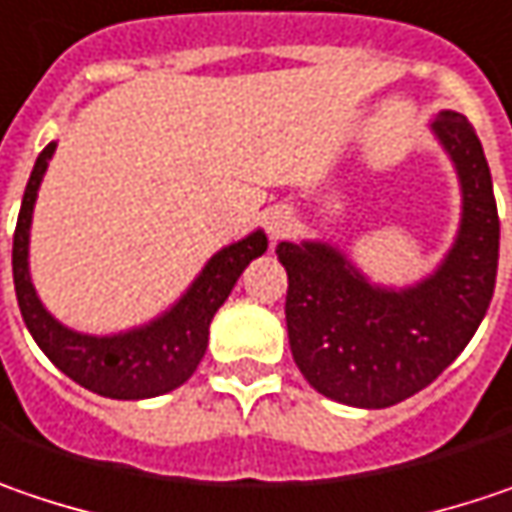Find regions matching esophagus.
Wrapping results in <instances>:
<instances>
[{
    "label": "esophagus",
    "instance_id": "34e87169",
    "mask_svg": "<svg viewBox=\"0 0 512 512\" xmlns=\"http://www.w3.org/2000/svg\"><path fill=\"white\" fill-rule=\"evenodd\" d=\"M266 231L272 234V240H278V237H284L292 231V214L289 211H281V208H275L269 217H266Z\"/></svg>",
    "mask_w": 512,
    "mask_h": 512
}]
</instances>
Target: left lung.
I'll use <instances>...</instances> for the list:
<instances>
[{
    "mask_svg": "<svg viewBox=\"0 0 512 512\" xmlns=\"http://www.w3.org/2000/svg\"><path fill=\"white\" fill-rule=\"evenodd\" d=\"M432 133L461 182V228L443 263L406 289L371 284L336 246L278 243L292 359L318 394L388 408L423 391L469 345L496 289L498 211L484 147L461 112Z\"/></svg>",
    "mask_w": 512,
    "mask_h": 512,
    "instance_id": "8db88e82",
    "label": "left lung"
}]
</instances>
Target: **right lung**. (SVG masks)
I'll return each instance as SVG.
<instances>
[{
  "label": "right lung",
  "mask_w": 512,
  "mask_h": 512,
  "mask_svg": "<svg viewBox=\"0 0 512 512\" xmlns=\"http://www.w3.org/2000/svg\"><path fill=\"white\" fill-rule=\"evenodd\" d=\"M54 147L57 144L51 141L34 162L14 231V286L25 327L63 374L101 397L147 400L167 394L191 379L208 347L211 318L223 307L243 269L266 252L269 240L263 231H252L249 237L220 249L196 275L188 292L150 324L115 336H86L69 330L43 307L28 275L31 214Z\"/></svg>",
  "instance_id": "add662e5"
}]
</instances>
